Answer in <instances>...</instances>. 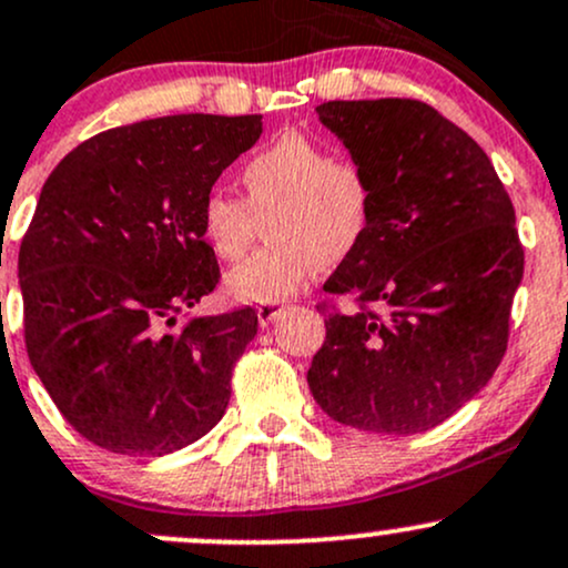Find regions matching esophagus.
Returning <instances> with one entry per match:
<instances>
[{
	"instance_id": "obj_1",
	"label": "esophagus",
	"mask_w": 568,
	"mask_h": 568,
	"mask_svg": "<svg viewBox=\"0 0 568 568\" xmlns=\"http://www.w3.org/2000/svg\"><path fill=\"white\" fill-rule=\"evenodd\" d=\"M283 304H261V307H255V315H258V323L261 326H270V323L283 313Z\"/></svg>"
}]
</instances>
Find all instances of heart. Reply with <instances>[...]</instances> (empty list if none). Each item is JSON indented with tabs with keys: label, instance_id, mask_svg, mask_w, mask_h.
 Returning <instances> with one entry per match:
<instances>
[{
	"label": "heart",
	"instance_id": "b5f03b06",
	"mask_svg": "<svg viewBox=\"0 0 568 568\" xmlns=\"http://www.w3.org/2000/svg\"><path fill=\"white\" fill-rule=\"evenodd\" d=\"M240 185L242 199L213 191L199 210L204 242L221 261L242 258L266 215L270 242L226 274V294L236 302L277 304L294 296L317 266L351 258L369 232V174L302 132H283L253 153Z\"/></svg>",
	"mask_w": 568,
	"mask_h": 568
}]
</instances>
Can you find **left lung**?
Listing matches in <instances>:
<instances>
[{"label": "left lung", "instance_id": "8db88e82", "mask_svg": "<svg viewBox=\"0 0 568 568\" xmlns=\"http://www.w3.org/2000/svg\"><path fill=\"white\" fill-rule=\"evenodd\" d=\"M315 112L369 174L375 207L358 251L323 285L358 310H328L310 390L342 426L428 432L488 385L507 351L523 280L515 207L483 148L428 104L358 99Z\"/></svg>", "mask_w": 568, "mask_h": 568}]
</instances>
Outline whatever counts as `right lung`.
<instances>
[{
	"label": "right lung",
	"mask_w": 568,
	"mask_h": 568,
	"mask_svg": "<svg viewBox=\"0 0 568 568\" xmlns=\"http://www.w3.org/2000/svg\"><path fill=\"white\" fill-rule=\"evenodd\" d=\"M258 136L261 115L153 118L85 140L42 185L18 253L27 353L93 445L164 456L226 413L255 310L172 326L221 277L204 196Z\"/></svg>",
	"instance_id": "obj_1"
}]
</instances>
